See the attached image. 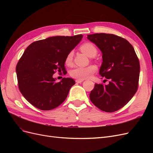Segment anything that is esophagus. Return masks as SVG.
Listing matches in <instances>:
<instances>
[{
  "mask_svg": "<svg viewBox=\"0 0 153 153\" xmlns=\"http://www.w3.org/2000/svg\"><path fill=\"white\" fill-rule=\"evenodd\" d=\"M84 80H76V83H78V84H80V83H82Z\"/></svg>",
  "mask_w": 153,
  "mask_h": 153,
  "instance_id": "1",
  "label": "esophagus"
}]
</instances>
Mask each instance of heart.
Instances as JSON below:
<instances>
[{
    "instance_id": "1",
    "label": "heart",
    "mask_w": 153,
    "mask_h": 153,
    "mask_svg": "<svg viewBox=\"0 0 153 153\" xmlns=\"http://www.w3.org/2000/svg\"><path fill=\"white\" fill-rule=\"evenodd\" d=\"M80 49L83 53H84L87 56L90 57L96 56L97 53H98V50H97L96 47L90 42H85L82 44L80 47ZM73 52L70 51L67 54L65 58L66 64L70 66L73 61ZM96 70L97 68L94 65H90L86 67L76 66L71 70L70 76L74 78H76L77 80H83L90 77L92 74L96 71Z\"/></svg>"
}]
</instances>
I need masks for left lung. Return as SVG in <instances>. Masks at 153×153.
<instances>
[{
  "label": "left lung",
  "instance_id": "left-lung-1",
  "mask_svg": "<svg viewBox=\"0 0 153 153\" xmlns=\"http://www.w3.org/2000/svg\"><path fill=\"white\" fill-rule=\"evenodd\" d=\"M87 38L102 52L100 75L109 82L108 85L95 84L89 95L90 100L104 112H115L126 105L137 91L139 60L133 46L121 37L96 33L87 35Z\"/></svg>",
  "mask_w": 153,
  "mask_h": 153
}]
</instances>
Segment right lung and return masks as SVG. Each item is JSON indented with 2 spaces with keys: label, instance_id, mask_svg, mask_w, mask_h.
Masks as SVG:
<instances>
[{
  "label": "right lung",
  "instance_id": "right-lung-1",
  "mask_svg": "<svg viewBox=\"0 0 153 153\" xmlns=\"http://www.w3.org/2000/svg\"><path fill=\"white\" fill-rule=\"evenodd\" d=\"M83 36H53L34 41L26 48L16 67L19 90L36 108L50 110L62 104L75 82L63 78L57 82L56 71H66L67 54L80 42Z\"/></svg>",
  "mask_w": 153,
  "mask_h": 153
}]
</instances>
